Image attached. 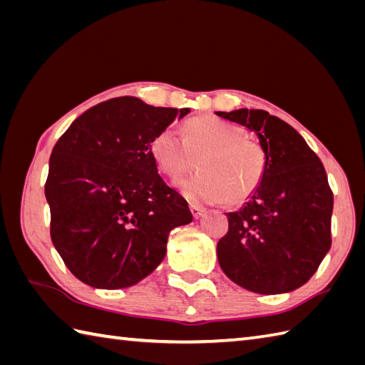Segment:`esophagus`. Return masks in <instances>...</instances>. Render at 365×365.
Returning a JSON list of instances; mask_svg holds the SVG:
<instances>
[{"instance_id":"esophagus-1","label":"esophagus","mask_w":365,"mask_h":365,"mask_svg":"<svg viewBox=\"0 0 365 365\" xmlns=\"http://www.w3.org/2000/svg\"><path fill=\"white\" fill-rule=\"evenodd\" d=\"M190 212H191V215L195 216V218L197 220L199 216L205 212V208L200 207V205H196V204H190Z\"/></svg>"}]
</instances>
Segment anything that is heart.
<instances>
[{
    "label": "heart",
    "instance_id": "obj_1",
    "mask_svg": "<svg viewBox=\"0 0 365 365\" xmlns=\"http://www.w3.org/2000/svg\"><path fill=\"white\" fill-rule=\"evenodd\" d=\"M150 155L161 174L175 182L196 168L195 177L178 188L195 202L242 204L260 187L267 169V149L246 130L218 118L185 123L183 139L166 128L155 135Z\"/></svg>",
    "mask_w": 365,
    "mask_h": 365
}]
</instances>
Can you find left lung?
<instances>
[{"mask_svg": "<svg viewBox=\"0 0 365 365\" xmlns=\"http://www.w3.org/2000/svg\"><path fill=\"white\" fill-rule=\"evenodd\" d=\"M252 130L267 149L260 187L237 212L216 252L243 289L277 294L304 285L331 247L332 191L315 152L289 123L263 110L215 113Z\"/></svg>", "mask_w": 365, "mask_h": 365, "instance_id": "left-lung-1", "label": "left lung"}]
</instances>
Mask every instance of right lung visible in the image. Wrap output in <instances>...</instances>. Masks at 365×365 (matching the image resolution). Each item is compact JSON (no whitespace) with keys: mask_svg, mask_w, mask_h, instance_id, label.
I'll return each instance as SVG.
<instances>
[{"mask_svg":"<svg viewBox=\"0 0 365 365\" xmlns=\"http://www.w3.org/2000/svg\"><path fill=\"white\" fill-rule=\"evenodd\" d=\"M188 113L111 98L75 119L53 147L45 182L50 235L81 282L135 285L165 259L169 232L192 221L150 155L155 135Z\"/></svg>","mask_w":365,"mask_h":365,"instance_id":"add662e5","label":"right lung"}]
</instances>
